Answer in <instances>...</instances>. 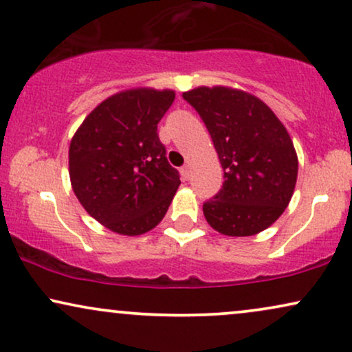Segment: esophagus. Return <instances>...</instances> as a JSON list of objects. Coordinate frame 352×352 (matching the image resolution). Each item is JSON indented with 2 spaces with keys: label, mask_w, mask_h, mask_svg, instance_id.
Segmentation results:
<instances>
[{
  "label": "esophagus",
  "mask_w": 352,
  "mask_h": 352,
  "mask_svg": "<svg viewBox=\"0 0 352 352\" xmlns=\"http://www.w3.org/2000/svg\"><path fill=\"white\" fill-rule=\"evenodd\" d=\"M189 173H190L189 164H186V166L181 168V176H183V179H184V181H188V179H189Z\"/></svg>",
  "instance_id": "esophagus-1"
}]
</instances>
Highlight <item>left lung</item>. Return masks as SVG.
Wrapping results in <instances>:
<instances>
[{
  "mask_svg": "<svg viewBox=\"0 0 352 352\" xmlns=\"http://www.w3.org/2000/svg\"><path fill=\"white\" fill-rule=\"evenodd\" d=\"M209 130L223 168V186L204 215L227 236H251L284 214L297 183L292 138L261 99L228 86L183 93Z\"/></svg>",
  "mask_w": 352,
  "mask_h": 352,
  "instance_id": "left-lung-1",
  "label": "left lung"
}]
</instances>
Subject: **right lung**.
Returning a JSON list of instances; mask_svg holds the SVG:
<instances>
[{"label":"right lung","instance_id":"obj_1","mask_svg":"<svg viewBox=\"0 0 352 352\" xmlns=\"http://www.w3.org/2000/svg\"><path fill=\"white\" fill-rule=\"evenodd\" d=\"M175 96L173 89L120 91L94 107L72 138L73 192L111 232L137 236L153 230L179 188L156 133Z\"/></svg>","mask_w":352,"mask_h":352}]
</instances>
